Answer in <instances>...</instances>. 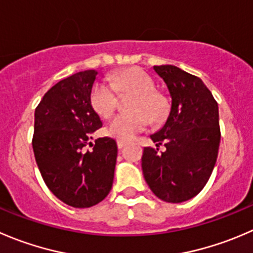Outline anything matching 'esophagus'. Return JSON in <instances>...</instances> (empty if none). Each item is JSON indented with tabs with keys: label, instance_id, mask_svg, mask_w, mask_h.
<instances>
[{
	"label": "esophagus",
	"instance_id": "1",
	"mask_svg": "<svg viewBox=\"0 0 253 253\" xmlns=\"http://www.w3.org/2000/svg\"><path fill=\"white\" fill-rule=\"evenodd\" d=\"M127 142L126 141H122V139H117V147H119V149H122L125 146H126Z\"/></svg>",
	"mask_w": 253,
	"mask_h": 253
}]
</instances>
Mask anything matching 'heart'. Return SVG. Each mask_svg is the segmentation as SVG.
<instances>
[{"instance_id":"obj_1","label":"heart","mask_w":253,"mask_h":253,"mask_svg":"<svg viewBox=\"0 0 253 253\" xmlns=\"http://www.w3.org/2000/svg\"><path fill=\"white\" fill-rule=\"evenodd\" d=\"M111 84L97 82L90 92V104L101 117H110L115 111L117 102L116 90L134 92L131 102L132 112L119 114L111 120L107 127L110 136L120 139H131L138 132L143 131L152 119H158L164 111V101L154 91V83L146 73L138 69H128L110 78Z\"/></svg>"}]
</instances>
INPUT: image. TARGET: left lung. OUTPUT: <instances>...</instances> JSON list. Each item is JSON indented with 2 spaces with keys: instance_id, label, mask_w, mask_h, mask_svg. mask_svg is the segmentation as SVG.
<instances>
[{
  "instance_id": "8db88e82",
  "label": "left lung",
  "mask_w": 253,
  "mask_h": 253,
  "mask_svg": "<svg viewBox=\"0 0 253 253\" xmlns=\"http://www.w3.org/2000/svg\"><path fill=\"white\" fill-rule=\"evenodd\" d=\"M171 99L168 119L144 147L142 170L152 192L167 203H183L202 192L219 152V106L203 80L174 65H156ZM164 143L162 154L158 147Z\"/></svg>"
}]
</instances>
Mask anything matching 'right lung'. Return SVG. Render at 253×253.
Returning a JSON list of instances; mask_svg holds the SVG:
<instances>
[{
    "label": "right lung",
    "mask_w": 253,
    "mask_h": 253,
    "mask_svg": "<svg viewBox=\"0 0 253 253\" xmlns=\"http://www.w3.org/2000/svg\"><path fill=\"white\" fill-rule=\"evenodd\" d=\"M96 75V70H85L60 80L34 112L37 166L49 190L73 208L99 204L114 183L116 141L102 137L91 142L92 133L102 127L90 104Z\"/></svg>",
    "instance_id": "add662e5"
}]
</instances>
